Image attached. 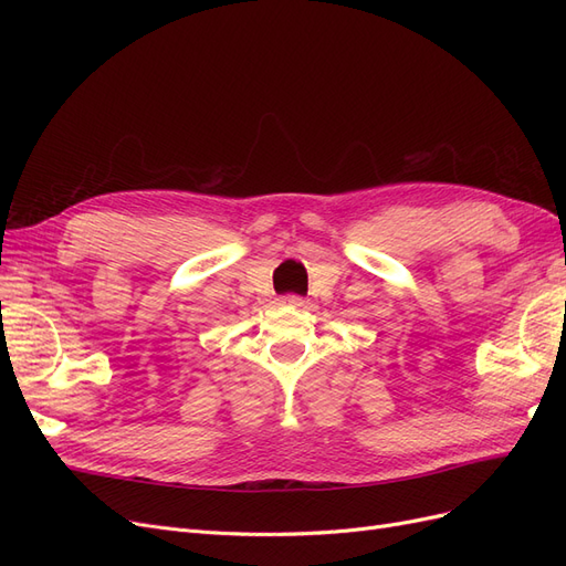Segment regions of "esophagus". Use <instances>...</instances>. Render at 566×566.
<instances>
[{
    "label": "esophagus",
    "instance_id": "34e87169",
    "mask_svg": "<svg viewBox=\"0 0 566 566\" xmlns=\"http://www.w3.org/2000/svg\"><path fill=\"white\" fill-rule=\"evenodd\" d=\"M281 302L290 304V306H306V302L300 295H285V297H281Z\"/></svg>",
    "mask_w": 566,
    "mask_h": 566
}]
</instances>
